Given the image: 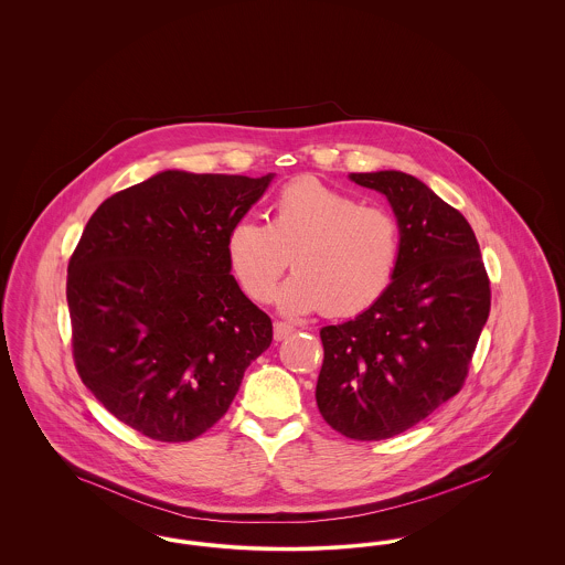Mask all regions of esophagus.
I'll list each match as a JSON object with an SVG mask.
<instances>
[{
    "mask_svg": "<svg viewBox=\"0 0 565 565\" xmlns=\"http://www.w3.org/2000/svg\"><path fill=\"white\" fill-rule=\"evenodd\" d=\"M296 328L292 323L286 322H275L273 323V337H275V341H284V339H288L292 332H295Z\"/></svg>",
    "mask_w": 565,
    "mask_h": 565,
    "instance_id": "obj_1",
    "label": "esophagus"
}]
</instances>
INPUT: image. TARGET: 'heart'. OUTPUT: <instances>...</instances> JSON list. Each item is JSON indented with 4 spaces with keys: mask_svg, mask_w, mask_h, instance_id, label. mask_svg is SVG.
<instances>
[{
    "mask_svg": "<svg viewBox=\"0 0 565 565\" xmlns=\"http://www.w3.org/2000/svg\"><path fill=\"white\" fill-rule=\"evenodd\" d=\"M398 256L394 215L311 175L277 192L269 224L242 217L226 235L228 267L256 302L269 300L292 258L296 273L277 295L286 313H362L387 290Z\"/></svg>",
    "mask_w": 565,
    "mask_h": 565,
    "instance_id": "b5f03b06",
    "label": "heart"
}]
</instances>
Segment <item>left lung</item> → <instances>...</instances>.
I'll use <instances>...</instances> for the list:
<instances>
[{"label": "left lung", "mask_w": 565, "mask_h": 565, "mask_svg": "<svg viewBox=\"0 0 565 565\" xmlns=\"http://www.w3.org/2000/svg\"><path fill=\"white\" fill-rule=\"evenodd\" d=\"M398 217L394 281L355 320L323 326L316 401L353 440H383L424 422L463 387L491 309L489 275L468 220L403 171L351 173Z\"/></svg>", "instance_id": "left-lung-1"}]
</instances>
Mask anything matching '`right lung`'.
<instances>
[{
    "label": "right lung",
    "mask_w": 565,
    "mask_h": 565,
    "mask_svg": "<svg viewBox=\"0 0 565 565\" xmlns=\"http://www.w3.org/2000/svg\"><path fill=\"white\" fill-rule=\"evenodd\" d=\"M273 175L162 171L106 199L67 265L82 383L129 428L189 443L224 417L270 318L243 295L228 228Z\"/></svg>",
    "instance_id": "right-lung-1"
}]
</instances>
